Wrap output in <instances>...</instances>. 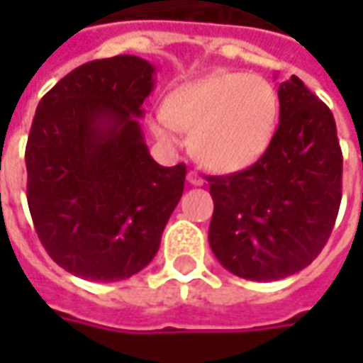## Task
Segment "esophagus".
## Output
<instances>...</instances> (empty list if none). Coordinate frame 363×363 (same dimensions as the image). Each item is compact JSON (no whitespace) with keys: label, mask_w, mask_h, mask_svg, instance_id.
I'll list each match as a JSON object with an SVG mask.
<instances>
[{"label":"esophagus","mask_w":363,"mask_h":363,"mask_svg":"<svg viewBox=\"0 0 363 363\" xmlns=\"http://www.w3.org/2000/svg\"><path fill=\"white\" fill-rule=\"evenodd\" d=\"M188 182L191 184V186H202V184H203L202 175L198 174L196 169H191V172L188 174Z\"/></svg>","instance_id":"1"}]
</instances>
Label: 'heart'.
Returning <instances> with one entry per match:
<instances>
[{"label":"heart","instance_id":"1","mask_svg":"<svg viewBox=\"0 0 363 363\" xmlns=\"http://www.w3.org/2000/svg\"><path fill=\"white\" fill-rule=\"evenodd\" d=\"M279 119L277 91L264 77L222 72L189 82L169 94L165 113L153 123L161 143L184 145L206 167L232 174L252 165L269 149Z\"/></svg>","mask_w":363,"mask_h":363}]
</instances>
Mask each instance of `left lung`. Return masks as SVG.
Here are the masks:
<instances>
[{"label": "left lung", "mask_w": 363, "mask_h": 363, "mask_svg": "<svg viewBox=\"0 0 363 363\" xmlns=\"http://www.w3.org/2000/svg\"><path fill=\"white\" fill-rule=\"evenodd\" d=\"M279 127L242 172L208 175V240L220 264L248 281H279L313 262L342 203V147L329 106L291 77L279 86Z\"/></svg>", "instance_id": "left-lung-1"}]
</instances>
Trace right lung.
<instances>
[{
	"label": "right lung",
	"instance_id": "obj_1",
	"mask_svg": "<svg viewBox=\"0 0 363 363\" xmlns=\"http://www.w3.org/2000/svg\"><path fill=\"white\" fill-rule=\"evenodd\" d=\"M155 68L137 56L92 60L35 108L26 145L28 206L50 258L96 283L129 279L157 255L186 165L149 155L139 117Z\"/></svg>",
	"mask_w": 363,
	"mask_h": 363
}]
</instances>
